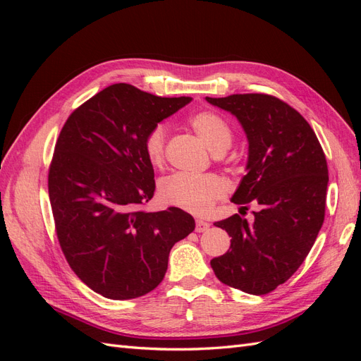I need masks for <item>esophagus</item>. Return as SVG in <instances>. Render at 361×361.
Here are the masks:
<instances>
[{"instance_id":"obj_1","label":"esophagus","mask_w":361,"mask_h":361,"mask_svg":"<svg viewBox=\"0 0 361 361\" xmlns=\"http://www.w3.org/2000/svg\"><path fill=\"white\" fill-rule=\"evenodd\" d=\"M209 223L207 221H203V220H197L195 221V232L197 233H202V232H204V231H207V228H209Z\"/></svg>"}]
</instances>
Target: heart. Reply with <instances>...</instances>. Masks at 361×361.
<instances>
[{"label":"heart","instance_id":"heart-1","mask_svg":"<svg viewBox=\"0 0 361 361\" xmlns=\"http://www.w3.org/2000/svg\"><path fill=\"white\" fill-rule=\"evenodd\" d=\"M194 133L214 154L223 152L232 143V130L226 120L212 111H200L190 118ZM167 129L155 125L145 137L146 157L154 167H162L166 161ZM227 183L216 174L178 173L164 179L159 185V197L166 204L179 207L194 215L209 214L218 200L226 197Z\"/></svg>","mask_w":361,"mask_h":361}]
</instances>
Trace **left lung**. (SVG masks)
Here are the masks:
<instances>
[{"mask_svg": "<svg viewBox=\"0 0 361 361\" xmlns=\"http://www.w3.org/2000/svg\"><path fill=\"white\" fill-rule=\"evenodd\" d=\"M231 111L248 138V173L232 202L260 206L255 221L232 215L214 223L232 236L231 251L211 260L216 279L251 295H265L292 277L318 236L329 167L314 130L295 108L265 93L206 97Z\"/></svg>", "mask_w": 361, "mask_h": 361, "instance_id": "8db88e82", "label": "left lung"}]
</instances>
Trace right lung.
Listing matches in <instances>:
<instances>
[{"label":"right lung","instance_id":"right-lung-1","mask_svg":"<svg viewBox=\"0 0 361 361\" xmlns=\"http://www.w3.org/2000/svg\"><path fill=\"white\" fill-rule=\"evenodd\" d=\"M190 101L113 84L61 128L48 173L56 233L72 271L105 298L154 290L166 276L171 247L194 231V218L179 207H140L155 191L145 137Z\"/></svg>","mask_w":361,"mask_h":361}]
</instances>
